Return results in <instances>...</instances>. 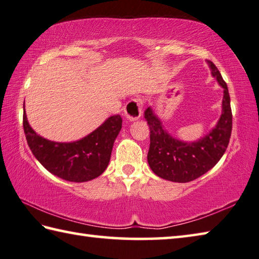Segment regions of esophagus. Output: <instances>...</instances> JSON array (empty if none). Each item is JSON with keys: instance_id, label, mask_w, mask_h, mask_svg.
Returning <instances> with one entry per match:
<instances>
[{"instance_id": "34e87169", "label": "esophagus", "mask_w": 259, "mask_h": 259, "mask_svg": "<svg viewBox=\"0 0 259 259\" xmlns=\"http://www.w3.org/2000/svg\"><path fill=\"white\" fill-rule=\"evenodd\" d=\"M142 105L143 102L141 99H132L131 101H128L124 108L126 118L130 121L139 119L141 114H142Z\"/></svg>"}]
</instances>
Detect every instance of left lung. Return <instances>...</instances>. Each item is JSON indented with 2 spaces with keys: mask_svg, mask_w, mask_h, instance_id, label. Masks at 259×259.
Wrapping results in <instances>:
<instances>
[{
  "mask_svg": "<svg viewBox=\"0 0 259 259\" xmlns=\"http://www.w3.org/2000/svg\"><path fill=\"white\" fill-rule=\"evenodd\" d=\"M211 74L223 89L222 111L215 126L203 138L186 142L165 130L152 107L144 111L150 127L148 162L158 177L175 183H188L206 174L226 152L232 130V113L227 83L211 61H206Z\"/></svg>",
  "mask_w": 259,
  "mask_h": 259,
  "instance_id": "1",
  "label": "left lung"
}]
</instances>
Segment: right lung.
<instances>
[{"instance_id": "add662e5", "label": "right lung", "mask_w": 259, "mask_h": 259, "mask_svg": "<svg viewBox=\"0 0 259 259\" xmlns=\"http://www.w3.org/2000/svg\"><path fill=\"white\" fill-rule=\"evenodd\" d=\"M121 123L119 115L110 116L84 138L73 142H55L32 130L23 105V130L32 154L51 174L67 182H89L105 171Z\"/></svg>"}]
</instances>
